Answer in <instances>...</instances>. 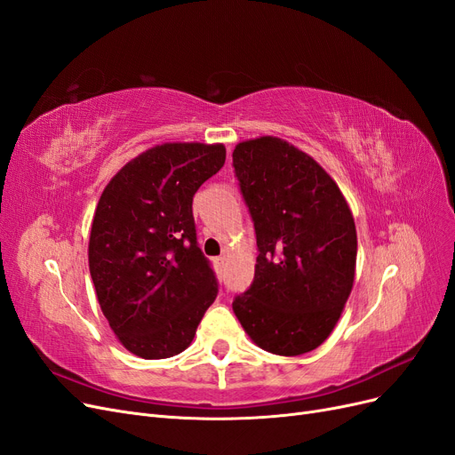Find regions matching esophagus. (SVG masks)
Masks as SVG:
<instances>
[{"instance_id": "esophagus-1", "label": "esophagus", "mask_w": 455, "mask_h": 455, "mask_svg": "<svg viewBox=\"0 0 455 455\" xmlns=\"http://www.w3.org/2000/svg\"><path fill=\"white\" fill-rule=\"evenodd\" d=\"M212 263H214V269H216V273H222V271H224V263H226V258H222V256L212 258Z\"/></svg>"}]
</instances>
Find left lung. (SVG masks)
I'll use <instances>...</instances> for the list:
<instances>
[{
  "label": "left lung",
  "mask_w": 455,
  "mask_h": 455,
  "mask_svg": "<svg viewBox=\"0 0 455 455\" xmlns=\"http://www.w3.org/2000/svg\"><path fill=\"white\" fill-rule=\"evenodd\" d=\"M233 169L259 252L233 312L259 348L307 354L333 331L352 291L357 235L348 203L308 154L276 137L239 143Z\"/></svg>",
  "instance_id": "left-lung-1"
}]
</instances>
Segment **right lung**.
I'll list each match as a JSON object with an SVG mask.
<instances>
[{
    "instance_id": "1",
    "label": "right lung",
    "mask_w": 455,
    "mask_h": 455,
    "mask_svg": "<svg viewBox=\"0 0 455 455\" xmlns=\"http://www.w3.org/2000/svg\"><path fill=\"white\" fill-rule=\"evenodd\" d=\"M226 162L224 145L165 143L124 165L93 216L88 261L103 315L132 354L177 355L218 295L192 212L199 186Z\"/></svg>"
}]
</instances>
